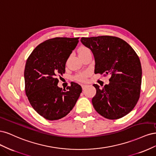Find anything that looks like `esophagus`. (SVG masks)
Wrapping results in <instances>:
<instances>
[{
	"label": "esophagus",
	"mask_w": 156,
	"mask_h": 156,
	"mask_svg": "<svg viewBox=\"0 0 156 156\" xmlns=\"http://www.w3.org/2000/svg\"><path fill=\"white\" fill-rule=\"evenodd\" d=\"M81 87H82L83 89H84V88H85V87H87V85H86V84H82Z\"/></svg>",
	"instance_id": "obj_1"
}]
</instances>
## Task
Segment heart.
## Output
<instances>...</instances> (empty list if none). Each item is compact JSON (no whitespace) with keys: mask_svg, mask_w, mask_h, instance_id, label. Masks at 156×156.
Here are the masks:
<instances>
[{"mask_svg":"<svg viewBox=\"0 0 156 156\" xmlns=\"http://www.w3.org/2000/svg\"><path fill=\"white\" fill-rule=\"evenodd\" d=\"M88 51H90L89 49H88L87 48H84V47H83V48H81V49H79V53H83V52ZM87 73H80V74L77 75L76 77H75V79H76V80H77V81H82L87 77Z\"/></svg>","mask_w":156,"mask_h":156,"instance_id":"heart-1","label":"heart"}]
</instances>
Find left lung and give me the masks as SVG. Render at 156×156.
<instances>
[{"mask_svg": "<svg viewBox=\"0 0 156 156\" xmlns=\"http://www.w3.org/2000/svg\"><path fill=\"white\" fill-rule=\"evenodd\" d=\"M81 41L94 55V73L111 75L109 84L104 87L93 84L95 110L110 120L126 116L140 97L142 68L138 55L126 41L115 36L81 37Z\"/></svg>", "mask_w": 156, "mask_h": 156, "instance_id": "left-lung-1", "label": "left lung"}]
</instances>
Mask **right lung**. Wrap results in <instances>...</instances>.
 <instances>
[{"label":"right lung","instance_id":"1","mask_svg":"<svg viewBox=\"0 0 156 156\" xmlns=\"http://www.w3.org/2000/svg\"><path fill=\"white\" fill-rule=\"evenodd\" d=\"M79 37H55L37 45L28 58L25 72V92L30 105L49 120L66 116L72 110L82 92L72 82L68 91L58 87L65 73L66 62L76 48Z\"/></svg>","mask_w":156,"mask_h":156}]
</instances>
